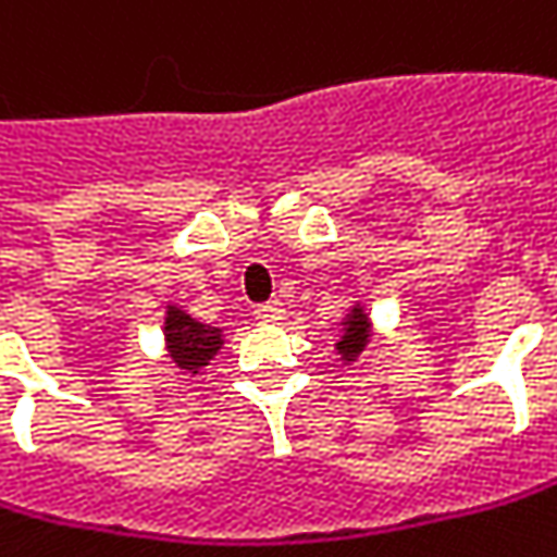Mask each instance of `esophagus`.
I'll return each mask as SVG.
<instances>
[{
	"mask_svg": "<svg viewBox=\"0 0 557 557\" xmlns=\"http://www.w3.org/2000/svg\"><path fill=\"white\" fill-rule=\"evenodd\" d=\"M283 314H286V309H283V302H264V306H258L255 309V318L258 321H268V324H277V321H283Z\"/></svg>",
	"mask_w": 557,
	"mask_h": 557,
	"instance_id": "1",
	"label": "esophagus"
}]
</instances>
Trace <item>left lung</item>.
Instances as JSON below:
<instances>
[{
  "label": "left lung",
  "mask_w": 557,
  "mask_h": 557,
  "mask_svg": "<svg viewBox=\"0 0 557 557\" xmlns=\"http://www.w3.org/2000/svg\"><path fill=\"white\" fill-rule=\"evenodd\" d=\"M366 344H369V318H366L362 306H356V309L346 314L344 337H341L337 349H341V356H344L346 362H352L366 349Z\"/></svg>",
  "instance_id": "obj_1"
}]
</instances>
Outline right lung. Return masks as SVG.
<instances>
[{"instance_id": "add662e5", "label": "right lung", "mask_w": 557, "mask_h": 557, "mask_svg": "<svg viewBox=\"0 0 557 557\" xmlns=\"http://www.w3.org/2000/svg\"><path fill=\"white\" fill-rule=\"evenodd\" d=\"M163 334H166V346H170L173 362L180 369H185V372H191V375H198V369H205L216 356L220 344H223L216 327H208V324L195 321L191 314H185L176 306L166 309Z\"/></svg>"}]
</instances>
